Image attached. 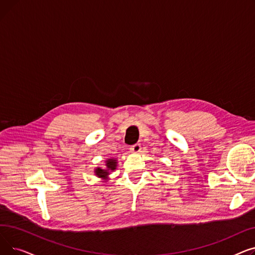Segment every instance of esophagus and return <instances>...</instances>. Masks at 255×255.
<instances>
[{"label": "esophagus", "mask_w": 255, "mask_h": 255, "mask_svg": "<svg viewBox=\"0 0 255 255\" xmlns=\"http://www.w3.org/2000/svg\"><path fill=\"white\" fill-rule=\"evenodd\" d=\"M140 150H141V146H140L139 143H136V144H134V145H132L131 148H130V151H131L132 153H134V154L139 153Z\"/></svg>", "instance_id": "1"}]
</instances>
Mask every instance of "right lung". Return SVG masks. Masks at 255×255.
I'll use <instances>...</instances> for the list:
<instances>
[{"mask_svg": "<svg viewBox=\"0 0 255 255\" xmlns=\"http://www.w3.org/2000/svg\"><path fill=\"white\" fill-rule=\"evenodd\" d=\"M117 164L118 162L116 158H110L105 161V168L96 167L95 170H94V173L98 178H101L103 182H106L109 181V176L111 175V172L117 168Z\"/></svg>", "mask_w": 255, "mask_h": 255, "instance_id": "right-lung-1", "label": "right lung"}]
</instances>
